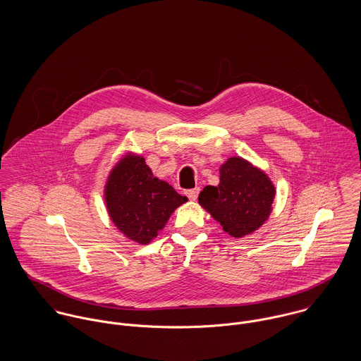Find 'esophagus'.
Segmentation results:
<instances>
[{
  "instance_id": "1",
  "label": "esophagus",
  "mask_w": 361,
  "mask_h": 361,
  "mask_svg": "<svg viewBox=\"0 0 361 361\" xmlns=\"http://www.w3.org/2000/svg\"><path fill=\"white\" fill-rule=\"evenodd\" d=\"M198 194H200V188H194V190H187L185 191V195L191 200H197Z\"/></svg>"
}]
</instances>
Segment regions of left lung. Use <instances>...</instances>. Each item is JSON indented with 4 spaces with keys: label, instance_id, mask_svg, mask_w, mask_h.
Returning a JSON list of instances; mask_svg holds the SVG:
<instances>
[{
    "label": "left lung",
    "instance_id": "8db88e82",
    "mask_svg": "<svg viewBox=\"0 0 361 361\" xmlns=\"http://www.w3.org/2000/svg\"><path fill=\"white\" fill-rule=\"evenodd\" d=\"M276 188L264 171L240 157L220 167V184L200 191V206L234 238L252 234L271 213Z\"/></svg>",
    "mask_w": 361,
    "mask_h": 361
}]
</instances>
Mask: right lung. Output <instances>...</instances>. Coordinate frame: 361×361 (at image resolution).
<instances>
[{
	"mask_svg": "<svg viewBox=\"0 0 361 361\" xmlns=\"http://www.w3.org/2000/svg\"><path fill=\"white\" fill-rule=\"evenodd\" d=\"M188 200L152 174L142 157L127 154L112 169L105 185L111 220L128 240L147 245L171 213Z\"/></svg>",
	"mask_w": 361,
	"mask_h": 361,
	"instance_id": "right-lung-1",
	"label": "right lung"
}]
</instances>
